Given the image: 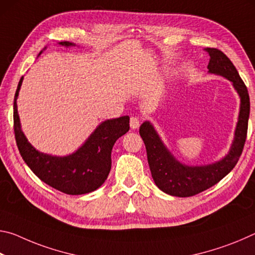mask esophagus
<instances>
[{"instance_id":"obj_1","label":"esophagus","mask_w":255,"mask_h":255,"mask_svg":"<svg viewBox=\"0 0 255 255\" xmlns=\"http://www.w3.org/2000/svg\"><path fill=\"white\" fill-rule=\"evenodd\" d=\"M140 126V120L137 117H131L130 118V128L131 129H137Z\"/></svg>"}]
</instances>
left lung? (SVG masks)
Returning a JSON list of instances; mask_svg holds the SVG:
<instances>
[{
  "mask_svg": "<svg viewBox=\"0 0 255 255\" xmlns=\"http://www.w3.org/2000/svg\"><path fill=\"white\" fill-rule=\"evenodd\" d=\"M209 55L208 70L214 74L222 75L233 82L241 97L239 123L235 130V139L230 154L217 163L206 166H187L167 152L156 131L148 122L139 128L143 138L147 161L155 184L167 195L175 197L196 196L218 183L234 169L239 162L248 136L250 116V97L247 85L237 72L231 59L217 48H205Z\"/></svg>",
  "mask_w": 255,
  "mask_h": 255,
  "instance_id": "8db88e82",
  "label": "left lung"
}]
</instances>
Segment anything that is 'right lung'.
Instances as JSON below:
<instances>
[{
	"label": "right lung",
	"instance_id": "right-lung-1",
	"mask_svg": "<svg viewBox=\"0 0 255 255\" xmlns=\"http://www.w3.org/2000/svg\"><path fill=\"white\" fill-rule=\"evenodd\" d=\"M60 45L72 44L64 41ZM22 79H20L14 96L13 128L16 146L23 161L41 181L66 195H84L97 190L110 172L111 150L116 140L129 130L128 116L102 123L74 154L56 157L39 153L27 140L20 128L16 98Z\"/></svg>",
	"mask_w": 255,
	"mask_h": 255
}]
</instances>
